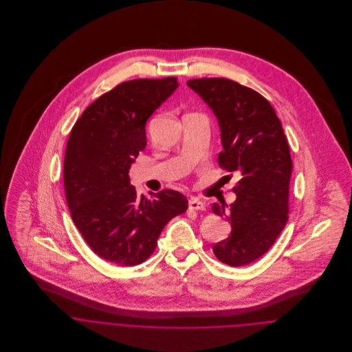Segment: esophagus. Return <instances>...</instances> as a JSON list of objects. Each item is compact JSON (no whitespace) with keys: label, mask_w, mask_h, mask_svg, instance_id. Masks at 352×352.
<instances>
[{"label":"esophagus","mask_w":352,"mask_h":352,"mask_svg":"<svg viewBox=\"0 0 352 352\" xmlns=\"http://www.w3.org/2000/svg\"><path fill=\"white\" fill-rule=\"evenodd\" d=\"M188 207H190V210H204L206 208V204H204V201H199L198 198H191L190 201H188Z\"/></svg>","instance_id":"34e87169"}]
</instances>
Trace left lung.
Wrapping results in <instances>:
<instances>
[{"mask_svg":"<svg viewBox=\"0 0 352 352\" xmlns=\"http://www.w3.org/2000/svg\"><path fill=\"white\" fill-rule=\"evenodd\" d=\"M212 109L223 151L219 165L239 172L236 201L212 203V212L232 226L214 254L232 267L250 264L276 241L289 219V187L293 170L290 148L272 105L260 94L228 78L187 81Z\"/></svg>","mask_w":352,"mask_h":352,"instance_id":"1","label":"left lung"}]
</instances>
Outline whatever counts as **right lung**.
<instances>
[{"label":"right lung","mask_w":352,"mask_h":352,"mask_svg":"<svg viewBox=\"0 0 352 352\" xmlns=\"http://www.w3.org/2000/svg\"><path fill=\"white\" fill-rule=\"evenodd\" d=\"M179 87L138 78L94 101L72 129L63 183L72 219L101 258L131 267L149 258L165 225L188 208L173 190L138 197L129 169L146 148V122Z\"/></svg>","instance_id":"1"}]
</instances>
